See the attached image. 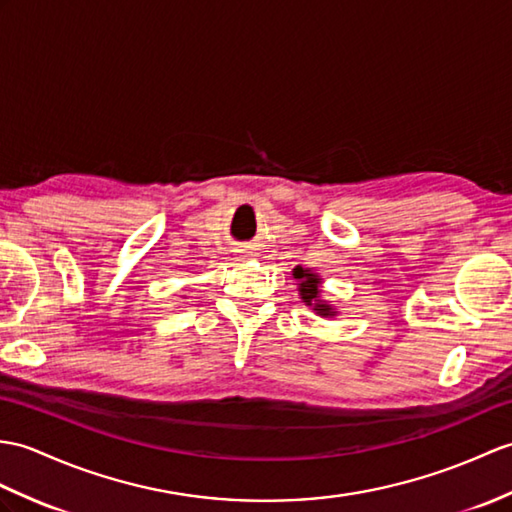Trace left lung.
Listing matches in <instances>:
<instances>
[{"instance_id": "obj_1", "label": "left lung", "mask_w": 512, "mask_h": 512, "mask_svg": "<svg viewBox=\"0 0 512 512\" xmlns=\"http://www.w3.org/2000/svg\"><path fill=\"white\" fill-rule=\"evenodd\" d=\"M294 279H301V299L312 305V301L318 299V279L314 275H310V270H303L301 266L294 268ZM314 310L320 314V316H334V312H331L329 305H323V303H314Z\"/></svg>"}]
</instances>
